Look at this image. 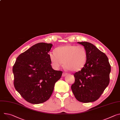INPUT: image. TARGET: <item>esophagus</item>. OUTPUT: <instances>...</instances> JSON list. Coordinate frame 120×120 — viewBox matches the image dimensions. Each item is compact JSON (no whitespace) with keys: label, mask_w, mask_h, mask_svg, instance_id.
Listing matches in <instances>:
<instances>
[{"label":"esophagus","mask_w":120,"mask_h":120,"mask_svg":"<svg viewBox=\"0 0 120 120\" xmlns=\"http://www.w3.org/2000/svg\"><path fill=\"white\" fill-rule=\"evenodd\" d=\"M68 74V73H67L66 72H64V73H63V74H62V77H65V76L67 75Z\"/></svg>","instance_id":"obj_1"}]
</instances>
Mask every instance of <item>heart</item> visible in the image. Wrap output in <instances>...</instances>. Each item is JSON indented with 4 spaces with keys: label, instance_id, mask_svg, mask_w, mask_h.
Here are the masks:
<instances>
[{
    "label": "heart",
    "instance_id": "b5f03b06",
    "mask_svg": "<svg viewBox=\"0 0 120 120\" xmlns=\"http://www.w3.org/2000/svg\"><path fill=\"white\" fill-rule=\"evenodd\" d=\"M49 56L54 68L58 69L64 62L66 68L78 71L86 64L88 53L83 46L68 45L57 48L55 52L49 53Z\"/></svg>",
    "mask_w": 120,
    "mask_h": 120
}]
</instances>
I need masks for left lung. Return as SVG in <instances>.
Masks as SVG:
<instances>
[{
  "mask_svg": "<svg viewBox=\"0 0 120 120\" xmlns=\"http://www.w3.org/2000/svg\"><path fill=\"white\" fill-rule=\"evenodd\" d=\"M78 43L86 49L88 58L84 68L74 74L71 90L79 101L91 102L99 99L109 84L111 68L106 54L92 43Z\"/></svg>",
  "mask_w": 120,
  "mask_h": 120,
  "instance_id": "8db88e82",
  "label": "left lung"
}]
</instances>
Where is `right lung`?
Returning <instances> with one entry per match:
<instances>
[{
	"instance_id": "1",
	"label": "right lung",
	"mask_w": 120,
	"mask_h": 120,
	"mask_svg": "<svg viewBox=\"0 0 120 120\" xmlns=\"http://www.w3.org/2000/svg\"><path fill=\"white\" fill-rule=\"evenodd\" d=\"M52 45L40 42L17 57L13 67L14 85L28 102L40 104L50 98L63 72L53 70L49 56Z\"/></svg>"
}]
</instances>
